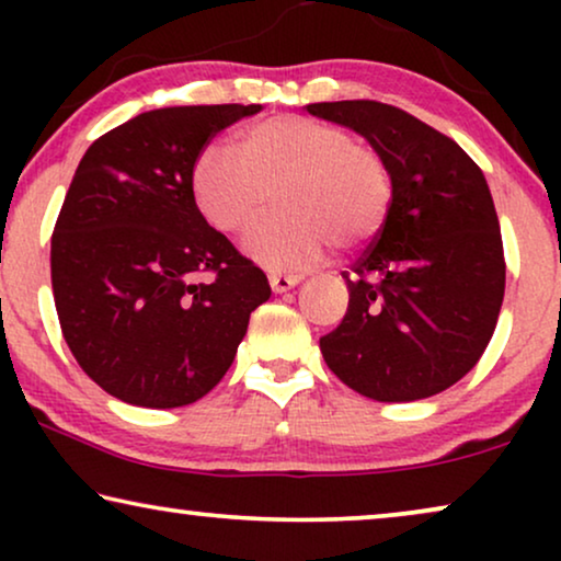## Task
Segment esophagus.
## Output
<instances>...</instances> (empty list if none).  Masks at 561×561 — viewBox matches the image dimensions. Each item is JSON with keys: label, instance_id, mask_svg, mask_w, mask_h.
I'll use <instances>...</instances> for the list:
<instances>
[{"label": "esophagus", "instance_id": "obj_1", "mask_svg": "<svg viewBox=\"0 0 561 561\" xmlns=\"http://www.w3.org/2000/svg\"><path fill=\"white\" fill-rule=\"evenodd\" d=\"M271 288L275 290V294H286V290H290L294 286H298L301 283V275H286V273H271Z\"/></svg>", "mask_w": 561, "mask_h": 561}]
</instances>
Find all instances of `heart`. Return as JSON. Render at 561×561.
<instances>
[{
  "label": "heart",
  "instance_id": "b5f03b06",
  "mask_svg": "<svg viewBox=\"0 0 561 561\" xmlns=\"http://www.w3.org/2000/svg\"><path fill=\"white\" fill-rule=\"evenodd\" d=\"M191 194L202 217L225 234L248 229L244 252L267 271H304L329 242L357 248L386 225L393 173L373 142L340 125L278 114L240 135L237 156L206 145L191 165Z\"/></svg>",
  "mask_w": 561,
  "mask_h": 561
}]
</instances>
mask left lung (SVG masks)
<instances>
[{"label": "left lung", "instance_id": "1", "mask_svg": "<svg viewBox=\"0 0 561 561\" xmlns=\"http://www.w3.org/2000/svg\"><path fill=\"white\" fill-rule=\"evenodd\" d=\"M386 156L393 204L350 271V306L319 340L344 386L373 401L442 393L478 365L505 294L503 237L478 163L398 106L352 99L306 106Z\"/></svg>", "mask_w": 561, "mask_h": 561}]
</instances>
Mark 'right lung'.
<instances>
[{"label": "right lung", "mask_w": 561, "mask_h": 561, "mask_svg": "<svg viewBox=\"0 0 561 561\" xmlns=\"http://www.w3.org/2000/svg\"><path fill=\"white\" fill-rule=\"evenodd\" d=\"M260 104L165 106L94 140L50 240L60 332L81 370L119 401L179 409L232 365L265 273L206 225L191 165ZM206 274V282H196Z\"/></svg>", "instance_id": "1"}]
</instances>
